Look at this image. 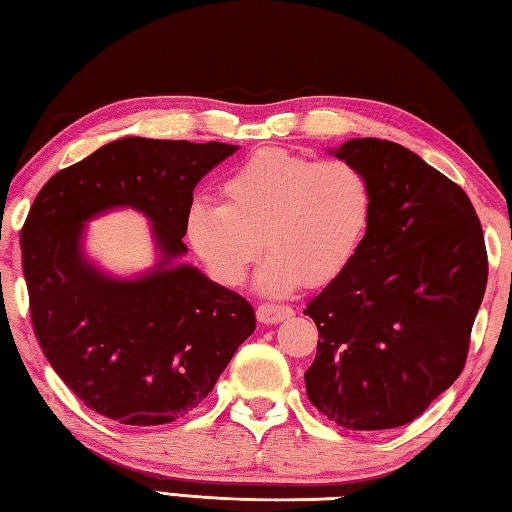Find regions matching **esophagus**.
Here are the masks:
<instances>
[{
  "instance_id": "1",
  "label": "esophagus",
  "mask_w": 512,
  "mask_h": 512,
  "mask_svg": "<svg viewBox=\"0 0 512 512\" xmlns=\"http://www.w3.org/2000/svg\"><path fill=\"white\" fill-rule=\"evenodd\" d=\"M289 316H293V309L289 305H280V302H262V305L257 307V320L266 325L280 323V320Z\"/></svg>"
}]
</instances>
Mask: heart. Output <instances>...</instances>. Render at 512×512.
Segmentation results:
<instances>
[{"instance_id":"1","label":"heart","mask_w":512,"mask_h":512,"mask_svg":"<svg viewBox=\"0 0 512 512\" xmlns=\"http://www.w3.org/2000/svg\"><path fill=\"white\" fill-rule=\"evenodd\" d=\"M372 210L375 192L359 164L259 149L225 176L221 205H192L187 235L228 287L244 280L264 239L259 289L287 293L341 275L368 235Z\"/></svg>"}]
</instances>
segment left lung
Instances as JSON below:
<instances>
[{"label":"left lung","mask_w":512,"mask_h":512,"mask_svg":"<svg viewBox=\"0 0 512 512\" xmlns=\"http://www.w3.org/2000/svg\"><path fill=\"white\" fill-rule=\"evenodd\" d=\"M336 158L368 173L375 210L350 266L305 309L318 327L307 397L345 429L402 427L463 372L488 284L481 221L402 144L363 137Z\"/></svg>","instance_id":"left-lung-1"}]
</instances>
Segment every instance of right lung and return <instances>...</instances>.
Returning a JSON list of instances; mask_svg holds the SVG:
<instances>
[{
	"label": "right lung",
	"instance_id": "add662e5",
	"mask_svg": "<svg viewBox=\"0 0 512 512\" xmlns=\"http://www.w3.org/2000/svg\"><path fill=\"white\" fill-rule=\"evenodd\" d=\"M237 146L124 137L51 176L22 225V271L36 339L88 409L153 427L194 411L255 332L250 302L194 266L185 232L194 187ZM154 223L163 259L137 281H112L80 255L82 223L110 206Z\"/></svg>",
	"mask_w": 512,
	"mask_h": 512
}]
</instances>
